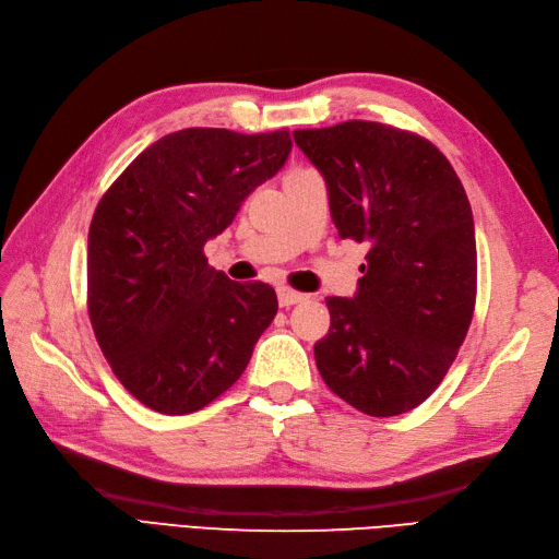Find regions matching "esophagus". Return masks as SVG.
Segmentation results:
<instances>
[{
    "instance_id": "obj_1",
    "label": "esophagus",
    "mask_w": 559,
    "mask_h": 559,
    "mask_svg": "<svg viewBox=\"0 0 559 559\" xmlns=\"http://www.w3.org/2000/svg\"><path fill=\"white\" fill-rule=\"evenodd\" d=\"M302 300H307V295H302L298 290H290V288H278V302H281V307L298 305Z\"/></svg>"
}]
</instances>
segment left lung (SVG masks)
<instances>
[{"instance_id":"left-lung-1","label":"left lung","mask_w":559,"mask_h":559,"mask_svg":"<svg viewBox=\"0 0 559 559\" xmlns=\"http://www.w3.org/2000/svg\"><path fill=\"white\" fill-rule=\"evenodd\" d=\"M293 139L324 177L338 235L370 245L353 298H326L319 374L374 418L408 413L442 382L473 319L468 197L437 146L394 127L350 120Z\"/></svg>"}]
</instances>
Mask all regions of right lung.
I'll return each instance as SVG.
<instances>
[{"mask_svg":"<svg viewBox=\"0 0 559 559\" xmlns=\"http://www.w3.org/2000/svg\"><path fill=\"white\" fill-rule=\"evenodd\" d=\"M288 132L192 127L158 139L105 192L88 230V314L124 389L187 415L230 389L278 312L266 283L209 266L254 189L290 156Z\"/></svg>","mask_w":559,"mask_h":559,"instance_id":"1","label":"right lung"}]
</instances>
